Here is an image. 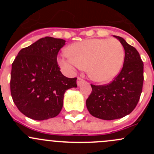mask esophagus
<instances>
[{
	"label": "esophagus",
	"mask_w": 154,
	"mask_h": 154,
	"mask_svg": "<svg viewBox=\"0 0 154 154\" xmlns=\"http://www.w3.org/2000/svg\"><path fill=\"white\" fill-rule=\"evenodd\" d=\"M85 83V80H84L81 79V78H80V77H78V78H77V86H81V85L83 84V83Z\"/></svg>",
	"instance_id": "34e87169"
}]
</instances>
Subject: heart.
<instances>
[{"label": "heart", "instance_id": "heart-1", "mask_svg": "<svg viewBox=\"0 0 154 154\" xmlns=\"http://www.w3.org/2000/svg\"><path fill=\"white\" fill-rule=\"evenodd\" d=\"M68 51L59 59L60 66L70 71L86 67L89 78L98 83L114 80L125 62V48L116 38L83 40L71 45Z\"/></svg>", "mask_w": 154, "mask_h": 154}]
</instances>
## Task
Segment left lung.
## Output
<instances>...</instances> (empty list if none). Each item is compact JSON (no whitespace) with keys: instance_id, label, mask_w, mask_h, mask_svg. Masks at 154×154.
Instances as JSON below:
<instances>
[{"instance_id":"8db88e82","label":"left lung","mask_w":154,"mask_h":154,"mask_svg":"<svg viewBox=\"0 0 154 154\" xmlns=\"http://www.w3.org/2000/svg\"><path fill=\"white\" fill-rule=\"evenodd\" d=\"M116 37L125 48V57L120 74L106 86L91 85L86 100L90 114L103 120H114L132 112L140 98L143 86L144 64L137 50L123 38Z\"/></svg>"}]
</instances>
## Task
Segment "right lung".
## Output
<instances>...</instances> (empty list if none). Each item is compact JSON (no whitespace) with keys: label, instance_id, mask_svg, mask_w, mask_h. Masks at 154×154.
Listing matches in <instances>:
<instances>
[{"label":"right lung","instance_id":"add662e5","mask_svg":"<svg viewBox=\"0 0 154 154\" xmlns=\"http://www.w3.org/2000/svg\"><path fill=\"white\" fill-rule=\"evenodd\" d=\"M62 38L46 36L18 52L12 64L10 91L15 106L33 120L60 114L66 90L77 88V78L65 77L57 64Z\"/></svg>","mask_w":154,"mask_h":154}]
</instances>
